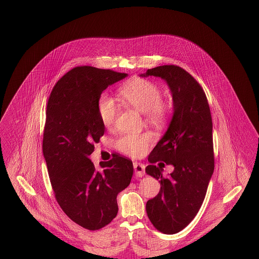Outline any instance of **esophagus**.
<instances>
[{
  "label": "esophagus",
  "mask_w": 259,
  "mask_h": 259,
  "mask_svg": "<svg viewBox=\"0 0 259 259\" xmlns=\"http://www.w3.org/2000/svg\"><path fill=\"white\" fill-rule=\"evenodd\" d=\"M134 169H135V174H136V177L138 178H142L145 176V165L143 163H140V162H134Z\"/></svg>",
  "instance_id": "esophagus-1"
}]
</instances>
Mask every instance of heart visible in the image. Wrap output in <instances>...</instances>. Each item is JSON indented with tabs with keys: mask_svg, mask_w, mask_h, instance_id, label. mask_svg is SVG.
<instances>
[{
	"mask_svg": "<svg viewBox=\"0 0 259 259\" xmlns=\"http://www.w3.org/2000/svg\"><path fill=\"white\" fill-rule=\"evenodd\" d=\"M121 100L146 114L150 123L161 124L167 117V108L161 102L162 95L159 87L148 78L135 77L128 80L119 89ZM117 106L115 101L103 94L98 100V113L102 123L110 127L117 115ZM152 142V136L148 133L123 135L115 142V148L132 157H138L145 153L146 149Z\"/></svg>",
	"mask_w": 259,
	"mask_h": 259,
	"instance_id": "obj_1",
	"label": "heart"
}]
</instances>
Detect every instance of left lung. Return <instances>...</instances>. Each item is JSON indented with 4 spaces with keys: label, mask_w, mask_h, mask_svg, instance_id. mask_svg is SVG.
I'll use <instances>...</instances> for the list:
<instances>
[{
    "label": "left lung",
    "mask_w": 259,
    "mask_h": 259,
    "mask_svg": "<svg viewBox=\"0 0 259 259\" xmlns=\"http://www.w3.org/2000/svg\"><path fill=\"white\" fill-rule=\"evenodd\" d=\"M157 76L166 81L172 97L169 125L152 149L149 162L172 164L168 178L163 169L148 165L146 172L160 183L158 194L147 202L148 219L159 231L178 233L197 214L214 169L212 119L200 84L178 66L149 69L143 77Z\"/></svg>",
    "instance_id": "1"
}]
</instances>
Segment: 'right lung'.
Returning a JSON list of instances; mask_svg holds the SVG:
<instances>
[{
	"label": "right lung",
	"mask_w": 259,
	"mask_h": 259,
	"mask_svg": "<svg viewBox=\"0 0 259 259\" xmlns=\"http://www.w3.org/2000/svg\"><path fill=\"white\" fill-rule=\"evenodd\" d=\"M127 74L76 67L54 87L47 106L42 154L56 199L76 224L97 230L117 214V194L131 184L133 162L120 155L96 169L90 159L104 136L98 113L103 92Z\"/></svg>",
	"instance_id": "right-lung-1"
}]
</instances>
